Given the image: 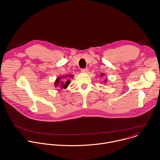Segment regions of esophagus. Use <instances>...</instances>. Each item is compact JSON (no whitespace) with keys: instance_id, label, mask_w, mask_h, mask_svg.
Returning <instances> with one entry per match:
<instances>
[{"instance_id":"esophagus-1","label":"esophagus","mask_w":160,"mask_h":160,"mask_svg":"<svg viewBox=\"0 0 160 160\" xmlns=\"http://www.w3.org/2000/svg\"><path fill=\"white\" fill-rule=\"evenodd\" d=\"M88 70L87 69V68H83V69H81V72L82 73H87L88 72Z\"/></svg>"}]
</instances>
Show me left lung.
Here are the masks:
<instances>
[{
    "mask_svg": "<svg viewBox=\"0 0 160 160\" xmlns=\"http://www.w3.org/2000/svg\"><path fill=\"white\" fill-rule=\"evenodd\" d=\"M104 75H105V74H104V73H102V74H101V75H100V76H101V77H103V76H104ZM106 80H104V82H106Z\"/></svg>",
    "mask_w": 160,
    "mask_h": 160,
    "instance_id": "8db88e82",
    "label": "left lung"
}]
</instances>
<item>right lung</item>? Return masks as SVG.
Wrapping results in <instances>:
<instances>
[{"instance_id":"obj_1","label":"right lung","mask_w":160,"mask_h":160,"mask_svg":"<svg viewBox=\"0 0 160 160\" xmlns=\"http://www.w3.org/2000/svg\"><path fill=\"white\" fill-rule=\"evenodd\" d=\"M73 77V75H65V76H62V77H59L57 78V79L56 80L55 82H54V86L55 87H58L59 86L61 88H66L68 87V86L69 85L70 83V80H68L66 79H65L66 78H72ZM64 79V80H62V78Z\"/></svg>"}]
</instances>
